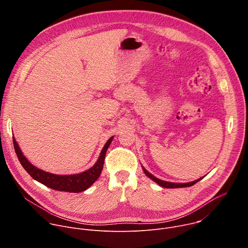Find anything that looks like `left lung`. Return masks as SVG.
Segmentation results:
<instances>
[{
	"label": "left lung",
	"instance_id": "8db88e82",
	"mask_svg": "<svg viewBox=\"0 0 248 248\" xmlns=\"http://www.w3.org/2000/svg\"><path fill=\"white\" fill-rule=\"evenodd\" d=\"M142 170L144 171V173L148 176L149 179H151L153 182H155L157 185H159L160 186L162 187H165V188H180V187H188V186H191L193 185H195L196 183H198L200 180H202L204 176H202V178L196 180V181H193V182H190V183H186V184H178V183H170V182H165V181H162L158 178H156V176H154L153 174H151L143 166H142Z\"/></svg>",
	"mask_w": 248,
	"mask_h": 248
}]
</instances>
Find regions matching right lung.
<instances>
[{"instance_id": "add662e5", "label": "right lung", "mask_w": 248, "mask_h": 248, "mask_svg": "<svg viewBox=\"0 0 248 248\" xmlns=\"http://www.w3.org/2000/svg\"><path fill=\"white\" fill-rule=\"evenodd\" d=\"M113 138L114 136L109 138V140L106 142L105 146L103 147L100 153L98 160L90 169L76 174H56L38 169L37 167L32 165L28 161V159L23 155L15 136H13V142L16 156L20 164L22 165L24 170L30 174L33 180L39 182L40 184L46 186L47 187H50L58 191L78 193L89 188L98 180L103 170L106 152H107Z\"/></svg>"}]
</instances>
